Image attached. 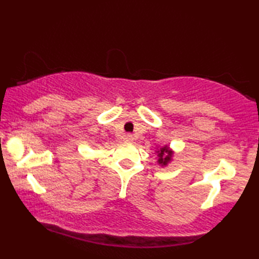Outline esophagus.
<instances>
[{
	"label": "esophagus",
	"mask_w": 259,
	"mask_h": 259,
	"mask_svg": "<svg viewBox=\"0 0 259 259\" xmlns=\"http://www.w3.org/2000/svg\"><path fill=\"white\" fill-rule=\"evenodd\" d=\"M124 140H125L126 142H130V143H131V142L134 141V137H133V135H132V134H126Z\"/></svg>",
	"instance_id": "34e87169"
}]
</instances>
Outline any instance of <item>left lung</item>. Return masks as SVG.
<instances>
[{"label":"left lung","instance_id":"left-lung-1","mask_svg":"<svg viewBox=\"0 0 259 259\" xmlns=\"http://www.w3.org/2000/svg\"><path fill=\"white\" fill-rule=\"evenodd\" d=\"M157 155H159V160H157V162L162 165H166L167 162L171 160L172 152L168 150V147L164 146V147H161V149L157 151Z\"/></svg>","mask_w":259,"mask_h":259}]
</instances>
